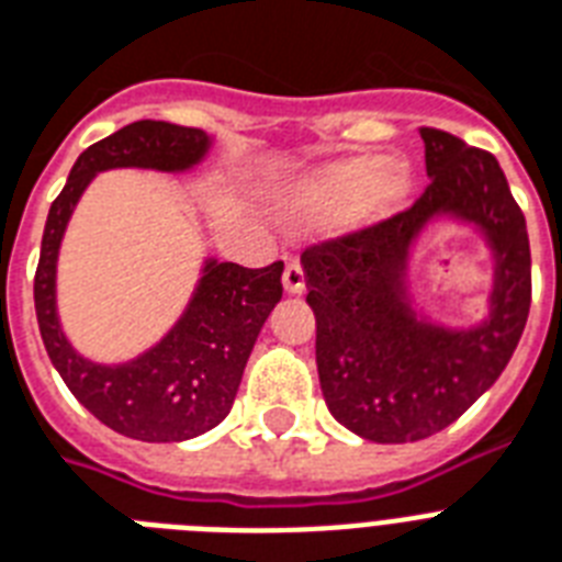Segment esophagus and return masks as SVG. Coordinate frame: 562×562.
Instances as JSON below:
<instances>
[{"mask_svg": "<svg viewBox=\"0 0 562 562\" xmlns=\"http://www.w3.org/2000/svg\"><path fill=\"white\" fill-rule=\"evenodd\" d=\"M282 285H285V291H289V294H303V291H306V273H303V265H300L297 259L285 265Z\"/></svg>", "mask_w": 562, "mask_h": 562, "instance_id": "1", "label": "esophagus"}]
</instances>
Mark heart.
Returning <instances> with one entry per match:
<instances>
[{"mask_svg":"<svg viewBox=\"0 0 562 562\" xmlns=\"http://www.w3.org/2000/svg\"><path fill=\"white\" fill-rule=\"evenodd\" d=\"M414 192V169L405 157L350 154L306 171L289 189L285 203L300 218L341 212L347 227H373L393 218Z\"/></svg>","mask_w":562,"mask_h":562,"instance_id":"b5f03b06","label":"heart"}]
</instances>
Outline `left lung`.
Segmentation results:
<instances>
[{
	"instance_id": "1",
	"label": "left lung",
	"mask_w": 562,
	"mask_h": 562,
	"mask_svg": "<svg viewBox=\"0 0 562 562\" xmlns=\"http://www.w3.org/2000/svg\"><path fill=\"white\" fill-rule=\"evenodd\" d=\"M419 136L431 180L419 201L300 259L329 414L373 443L452 426L507 368L531 308L528 227L498 160L437 127ZM435 223L470 226L488 247V315L475 325H443L413 294V250Z\"/></svg>"
}]
</instances>
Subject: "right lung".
Listing matches in <instances>:
<instances>
[{"mask_svg":"<svg viewBox=\"0 0 562 562\" xmlns=\"http://www.w3.org/2000/svg\"><path fill=\"white\" fill-rule=\"evenodd\" d=\"M212 143L206 131L171 122L125 125L75 160L43 229L34 308L48 359L92 417L145 443L192 440L227 417L256 338L282 297V262L254 271L206 256L192 297L169 333L134 359L101 364L66 338L57 315V259L69 218L95 175L110 169L187 175L206 160Z\"/></svg>","mask_w":562,"mask_h":562,"instance_id":"1","label":"right lung"}]
</instances>
